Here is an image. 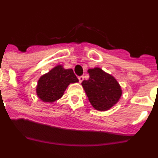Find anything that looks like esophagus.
<instances>
[{"label":"esophagus","instance_id":"1","mask_svg":"<svg viewBox=\"0 0 158 158\" xmlns=\"http://www.w3.org/2000/svg\"><path fill=\"white\" fill-rule=\"evenodd\" d=\"M78 80H79V82H80V83H81V82L84 81V77L83 76L78 77Z\"/></svg>","mask_w":158,"mask_h":158}]
</instances>
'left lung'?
<instances>
[{"label":"left lung","instance_id":"1","mask_svg":"<svg viewBox=\"0 0 158 158\" xmlns=\"http://www.w3.org/2000/svg\"><path fill=\"white\" fill-rule=\"evenodd\" d=\"M88 72L89 79L83 81L81 85L89 100L96 110L107 111L120 98V86L111 75L100 68L90 69Z\"/></svg>","mask_w":158,"mask_h":158}]
</instances>
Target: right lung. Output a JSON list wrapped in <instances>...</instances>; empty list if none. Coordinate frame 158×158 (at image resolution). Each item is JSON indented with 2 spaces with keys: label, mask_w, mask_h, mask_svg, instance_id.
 Returning <instances> with one entry per match:
<instances>
[{
  "label": "right lung",
  "mask_w": 158,
  "mask_h": 158,
  "mask_svg": "<svg viewBox=\"0 0 158 158\" xmlns=\"http://www.w3.org/2000/svg\"><path fill=\"white\" fill-rule=\"evenodd\" d=\"M76 82L78 79L72 69L58 65L40 78L36 92L43 101L52 103L62 97L69 84Z\"/></svg>",
  "instance_id": "1"
}]
</instances>
